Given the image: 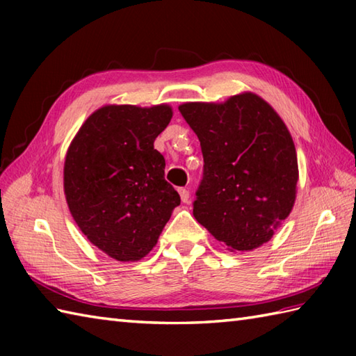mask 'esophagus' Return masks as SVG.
Here are the masks:
<instances>
[{"mask_svg": "<svg viewBox=\"0 0 356 356\" xmlns=\"http://www.w3.org/2000/svg\"><path fill=\"white\" fill-rule=\"evenodd\" d=\"M179 194H180V199H182L184 203L190 202V191H188L186 188H179Z\"/></svg>", "mask_w": 356, "mask_h": 356, "instance_id": "1", "label": "esophagus"}]
</instances>
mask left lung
Returning <instances> with one entry per match:
<instances>
[{"instance_id":"8db88e82","label":"left lung","mask_w":356,"mask_h":356,"mask_svg":"<svg viewBox=\"0 0 356 356\" xmlns=\"http://www.w3.org/2000/svg\"><path fill=\"white\" fill-rule=\"evenodd\" d=\"M179 110L205 162L195 220L232 252L266 243L297 197V151L283 119L251 92L222 104L185 102Z\"/></svg>"}]
</instances>
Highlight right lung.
Returning a JSON list of instances; mask_svg holds the SVG:
<instances>
[{
  "label": "right lung",
  "instance_id": "right-lung-1",
  "mask_svg": "<svg viewBox=\"0 0 356 356\" xmlns=\"http://www.w3.org/2000/svg\"><path fill=\"white\" fill-rule=\"evenodd\" d=\"M172 118L170 105H104L87 118L64 162L73 220L102 252L139 261L157 243L180 195L165 180L154 140Z\"/></svg>",
  "mask_w": 356,
  "mask_h": 356
}]
</instances>
